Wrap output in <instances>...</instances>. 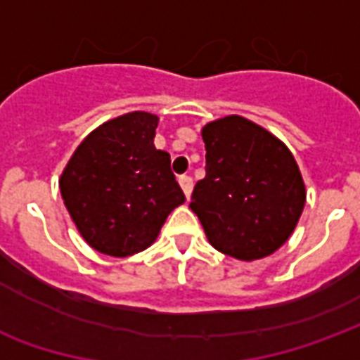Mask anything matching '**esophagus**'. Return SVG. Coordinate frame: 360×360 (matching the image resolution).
Returning a JSON list of instances; mask_svg holds the SVG:
<instances>
[{"label": "esophagus", "mask_w": 360, "mask_h": 360, "mask_svg": "<svg viewBox=\"0 0 360 360\" xmlns=\"http://www.w3.org/2000/svg\"><path fill=\"white\" fill-rule=\"evenodd\" d=\"M179 185H181V188H183L185 196L188 198V196H191V193H193V179H191L188 175H181Z\"/></svg>", "instance_id": "34e87169"}]
</instances>
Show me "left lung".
Here are the masks:
<instances>
[{"mask_svg":"<svg viewBox=\"0 0 360 360\" xmlns=\"http://www.w3.org/2000/svg\"><path fill=\"white\" fill-rule=\"evenodd\" d=\"M206 177L195 185L191 210L216 250L258 260L291 237L307 191L299 165L283 142L241 115L202 129Z\"/></svg>","mask_w":360,"mask_h":360,"instance_id":"1","label":"left lung"}]
</instances>
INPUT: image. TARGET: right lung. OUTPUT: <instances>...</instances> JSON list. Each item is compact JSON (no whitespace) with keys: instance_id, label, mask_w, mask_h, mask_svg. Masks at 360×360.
<instances>
[{"instance_id":"obj_1","label":"right lung","mask_w":360,"mask_h":360,"mask_svg":"<svg viewBox=\"0 0 360 360\" xmlns=\"http://www.w3.org/2000/svg\"><path fill=\"white\" fill-rule=\"evenodd\" d=\"M158 115L131 111L105 121L79 144L59 177L71 219L90 247L131 257L156 241L185 195L172 160L156 150Z\"/></svg>"}]
</instances>
